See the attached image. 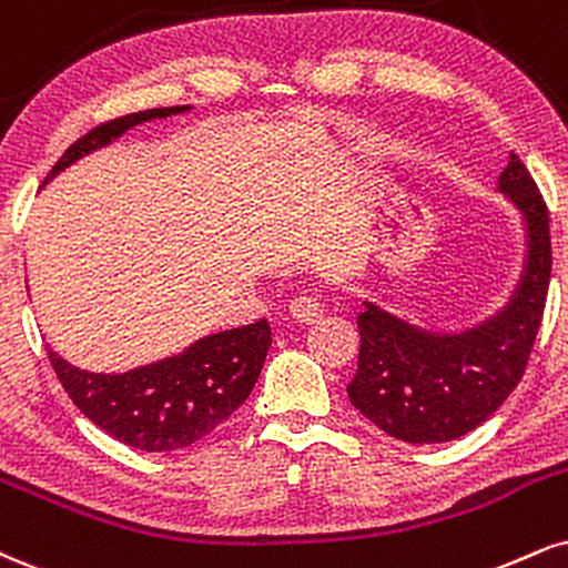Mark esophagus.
I'll return each instance as SVG.
<instances>
[{
  "label": "esophagus",
  "mask_w": 568,
  "mask_h": 568,
  "mask_svg": "<svg viewBox=\"0 0 568 568\" xmlns=\"http://www.w3.org/2000/svg\"><path fill=\"white\" fill-rule=\"evenodd\" d=\"M323 314H325V304L317 293H304V296H296L291 302V317L302 325L317 323Z\"/></svg>",
  "instance_id": "1"
}]
</instances>
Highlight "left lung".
Instances as JSON below:
<instances>
[{"label":"left lung","instance_id":"left-lung-1","mask_svg":"<svg viewBox=\"0 0 568 568\" xmlns=\"http://www.w3.org/2000/svg\"><path fill=\"white\" fill-rule=\"evenodd\" d=\"M497 184L526 230L524 272L500 312L460 333H439L362 302L359 365L346 392L394 439H460L508 399L529 362L550 283L548 206L516 153Z\"/></svg>","mask_w":568,"mask_h":568}]
</instances>
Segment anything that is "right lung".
Instances as JSON below:
<instances>
[{"instance_id": "obj_1", "label": "right lung", "mask_w": 568, "mask_h": 568, "mask_svg": "<svg viewBox=\"0 0 568 568\" xmlns=\"http://www.w3.org/2000/svg\"><path fill=\"white\" fill-rule=\"evenodd\" d=\"M190 111V105L150 108L94 126L60 155L44 184L94 150L111 145L136 124ZM272 333L266 320L211 333L187 349L126 373H89L58 352L50 362L81 413L113 439L145 453H172L203 439L248 399L262 373Z\"/></svg>"}]
</instances>
